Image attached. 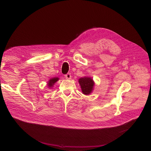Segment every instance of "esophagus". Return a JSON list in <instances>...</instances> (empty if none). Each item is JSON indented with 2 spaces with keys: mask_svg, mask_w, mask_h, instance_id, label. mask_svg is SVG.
<instances>
[{
  "mask_svg": "<svg viewBox=\"0 0 151 151\" xmlns=\"http://www.w3.org/2000/svg\"><path fill=\"white\" fill-rule=\"evenodd\" d=\"M65 78L66 79H71V74L68 73V74L65 75Z\"/></svg>",
  "mask_w": 151,
  "mask_h": 151,
  "instance_id": "obj_1",
  "label": "esophagus"
}]
</instances>
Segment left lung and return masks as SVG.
<instances>
[{
    "label": "left lung",
    "mask_w": 151,
    "mask_h": 151,
    "mask_svg": "<svg viewBox=\"0 0 151 151\" xmlns=\"http://www.w3.org/2000/svg\"><path fill=\"white\" fill-rule=\"evenodd\" d=\"M82 92L85 95H90L94 90V82L91 77L84 76L78 79Z\"/></svg>",
    "instance_id": "1"
}]
</instances>
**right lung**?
Here are the masks:
<instances>
[{"mask_svg":"<svg viewBox=\"0 0 151 151\" xmlns=\"http://www.w3.org/2000/svg\"><path fill=\"white\" fill-rule=\"evenodd\" d=\"M59 80V78L55 77L51 78L47 82V86L49 88H51L54 87V85Z\"/></svg>","mask_w":151,"mask_h":151,"instance_id":"obj_1","label":"right lung"}]
</instances>
